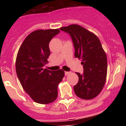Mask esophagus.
I'll use <instances>...</instances> for the list:
<instances>
[{
	"label": "esophagus",
	"instance_id": "esophagus-1",
	"mask_svg": "<svg viewBox=\"0 0 126 126\" xmlns=\"http://www.w3.org/2000/svg\"><path fill=\"white\" fill-rule=\"evenodd\" d=\"M70 73H71V72H69V71H65V76L68 75V74H69Z\"/></svg>",
	"mask_w": 126,
	"mask_h": 126
}]
</instances>
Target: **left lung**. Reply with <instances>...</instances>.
<instances>
[{
	"label": "left lung",
	"instance_id": "1",
	"mask_svg": "<svg viewBox=\"0 0 126 126\" xmlns=\"http://www.w3.org/2000/svg\"><path fill=\"white\" fill-rule=\"evenodd\" d=\"M70 34L75 49L74 56L81 60L83 74L76 73L78 83L74 86V93L80 98L91 100L102 92L107 73V59L98 38L78 24L61 28Z\"/></svg>",
	"mask_w": 126,
	"mask_h": 126
}]
</instances>
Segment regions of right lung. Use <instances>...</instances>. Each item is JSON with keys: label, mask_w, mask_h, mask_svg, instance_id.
Returning a JSON list of instances; mask_svg holds the SVG:
<instances>
[{"label": "right lung", "mask_w": 126, "mask_h": 126, "mask_svg": "<svg viewBox=\"0 0 126 126\" xmlns=\"http://www.w3.org/2000/svg\"><path fill=\"white\" fill-rule=\"evenodd\" d=\"M59 29L38 30L28 34L20 47L16 61L17 78L32 100L40 104L52 103L57 98L58 84L64 71L43 68L50 54L49 43L59 33Z\"/></svg>", "instance_id": "right-lung-1"}]
</instances>
